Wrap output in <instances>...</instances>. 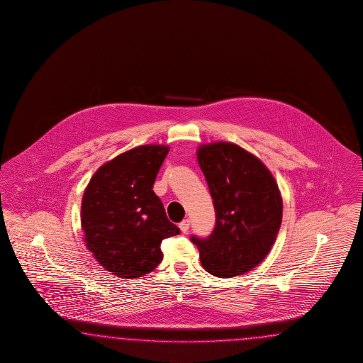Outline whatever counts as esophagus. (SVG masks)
<instances>
[{
	"instance_id": "esophagus-1",
	"label": "esophagus",
	"mask_w": 363,
	"mask_h": 363,
	"mask_svg": "<svg viewBox=\"0 0 363 363\" xmlns=\"http://www.w3.org/2000/svg\"><path fill=\"white\" fill-rule=\"evenodd\" d=\"M189 228H190V220H184L179 223V229L182 233H187Z\"/></svg>"
}]
</instances>
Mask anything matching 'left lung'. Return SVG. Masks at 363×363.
Listing matches in <instances>:
<instances>
[{
	"label": "left lung",
	"mask_w": 363,
	"mask_h": 363,
	"mask_svg": "<svg viewBox=\"0 0 363 363\" xmlns=\"http://www.w3.org/2000/svg\"><path fill=\"white\" fill-rule=\"evenodd\" d=\"M216 210L208 238L191 237L203 269L214 277L245 274L272 250L282 222V198L264 162L238 145L213 143L197 150Z\"/></svg>",
	"instance_id": "8db88e82"
}]
</instances>
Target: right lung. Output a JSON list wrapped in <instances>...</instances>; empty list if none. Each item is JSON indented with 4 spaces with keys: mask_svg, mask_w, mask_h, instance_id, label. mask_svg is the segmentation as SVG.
<instances>
[{
    "mask_svg": "<svg viewBox=\"0 0 363 363\" xmlns=\"http://www.w3.org/2000/svg\"><path fill=\"white\" fill-rule=\"evenodd\" d=\"M167 153L165 145L134 147L101 166L85 189L84 240L110 274L133 279L153 272L162 261V240L179 234L153 191Z\"/></svg>",
    "mask_w": 363,
    "mask_h": 363,
    "instance_id": "right-lung-1",
    "label": "right lung"
}]
</instances>
